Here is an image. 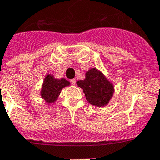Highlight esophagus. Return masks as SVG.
Instances as JSON below:
<instances>
[{
	"mask_svg": "<svg viewBox=\"0 0 160 160\" xmlns=\"http://www.w3.org/2000/svg\"><path fill=\"white\" fill-rule=\"evenodd\" d=\"M71 84H76V79H72V80H71Z\"/></svg>",
	"mask_w": 160,
	"mask_h": 160,
	"instance_id": "1",
	"label": "esophagus"
}]
</instances>
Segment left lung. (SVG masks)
Listing matches in <instances>:
<instances>
[{"mask_svg": "<svg viewBox=\"0 0 160 160\" xmlns=\"http://www.w3.org/2000/svg\"><path fill=\"white\" fill-rule=\"evenodd\" d=\"M76 84L83 89L86 100L95 107L106 106L113 96V84L96 68L87 71L85 79L78 80Z\"/></svg>", "mask_w": 160, "mask_h": 160, "instance_id": "8db88e82", "label": "left lung"}]
</instances>
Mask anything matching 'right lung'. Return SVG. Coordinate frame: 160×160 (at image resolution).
<instances>
[{"label": "right lung", "instance_id": "obj_1", "mask_svg": "<svg viewBox=\"0 0 160 160\" xmlns=\"http://www.w3.org/2000/svg\"><path fill=\"white\" fill-rule=\"evenodd\" d=\"M71 83L64 78L56 79L52 75L48 74L44 78L40 95L48 103H53L57 101L60 93L64 87L69 86Z\"/></svg>", "mask_w": 160, "mask_h": 160}]
</instances>
